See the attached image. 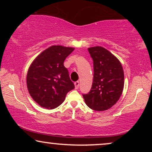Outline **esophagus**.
<instances>
[{
  "label": "esophagus",
  "mask_w": 152,
  "mask_h": 152,
  "mask_svg": "<svg viewBox=\"0 0 152 152\" xmlns=\"http://www.w3.org/2000/svg\"><path fill=\"white\" fill-rule=\"evenodd\" d=\"M75 89H78L79 88V86H80V82H78V81H77V82H75Z\"/></svg>",
  "instance_id": "1"
}]
</instances>
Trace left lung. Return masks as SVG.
Wrapping results in <instances>:
<instances>
[{"mask_svg": "<svg viewBox=\"0 0 152 152\" xmlns=\"http://www.w3.org/2000/svg\"><path fill=\"white\" fill-rule=\"evenodd\" d=\"M88 50L93 61V82L88 94L83 95L86 105L96 111L111 108L119 100L124 88V70L119 59L104 48Z\"/></svg>", "mask_w": 152, "mask_h": 152, "instance_id": "1", "label": "left lung"}]
</instances>
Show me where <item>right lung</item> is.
Masks as SVG:
<instances>
[{
    "instance_id": "obj_1",
    "label": "right lung",
    "mask_w": 152,
    "mask_h": 152,
    "mask_svg": "<svg viewBox=\"0 0 152 152\" xmlns=\"http://www.w3.org/2000/svg\"><path fill=\"white\" fill-rule=\"evenodd\" d=\"M74 48L52 45L30 64L27 73L28 90L41 107L54 109L61 105L66 94L75 88L64 62Z\"/></svg>"
}]
</instances>
